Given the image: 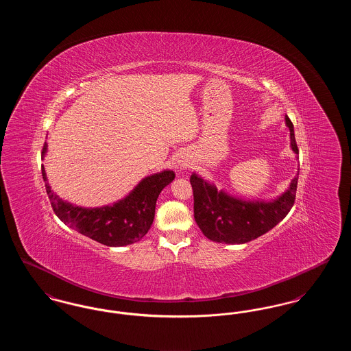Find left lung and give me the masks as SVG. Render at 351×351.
<instances>
[{"label": "left lung", "mask_w": 351, "mask_h": 351, "mask_svg": "<svg viewBox=\"0 0 351 351\" xmlns=\"http://www.w3.org/2000/svg\"><path fill=\"white\" fill-rule=\"evenodd\" d=\"M291 132V147L299 154L291 119L285 117ZM299 173L289 188L276 200L243 201L218 192L213 184L206 183L197 175L189 182L193 189L195 219L202 234L219 243H246L267 233L283 219L295 204Z\"/></svg>", "instance_id": "8db88e82"}]
</instances>
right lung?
<instances>
[{
  "instance_id": "right-lung-1",
  "label": "right lung",
  "mask_w": 351,
  "mask_h": 351,
  "mask_svg": "<svg viewBox=\"0 0 351 351\" xmlns=\"http://www.w3.org/2000/svg\"><path fill=\"white\" fill-rule=\"evenodd\" d=\"M45 142L42 155L46 154ZM42 176L52 210L69 228L106 246H126L141 241L150 230L155 205L162 189L175 179L173 171H163L143 179L123 200L102 208L73 206L59 199L47 183L42 166Z\"/></svg>"
}]
</instances>
